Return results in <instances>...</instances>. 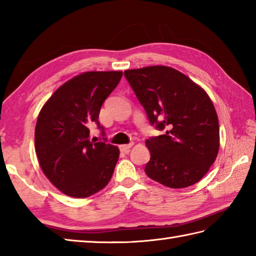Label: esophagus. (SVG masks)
Masks as SVG:
<instances>
[{"instance_id":"34e87169","label":"esophagus","mask_w":256,"mask_h":256,"mask_svg":"<svg viewBox=\"0 0 256 256\" xmlns=\"http://www.w3.org/2000/svg\"><path fill=\"white\" fill-rule=\"evenodd\" d=\"M133 146V144H124V145H120V150H121L122 152H128L130 148H131Z\"/></svg>"}]
</instances>
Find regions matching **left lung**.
Masks as SVG:
<instances>
[{"label":"left lung","instance_id":"left-lung-1","mask_svg":"<svg viewBox=\"0 0 256 256\" xmlns=\"http://www.w3.org/2000/svg\"><path fill=\"white\" fill-rule=\"evenodd\" d=\"M125 78L150 122L165 134L146 140L150 160L145 172L168 188L198 182L220 148L219 120L210 96L186 74L168 66L128 69Z\"/></svg>","mask_w":256,"mask_h":256}]
</instances>
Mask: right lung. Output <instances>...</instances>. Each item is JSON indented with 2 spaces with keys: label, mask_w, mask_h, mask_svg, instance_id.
Segmentation results:
<instances>
[{
  "label": "right lung",
  "mask_w": 256,
  "mask_h": 256,
  "mask_svg": "<svg viewBox=\"0 0 256 256\" xmlns=\"http://www.w3.org/2000/svg\"><path fill=\"white\" fill-rule=\"evenodd\" d=\"M122 72H86L54 92L38 114L35 150L42 172L74 198H86L110 182L118 148L92 143L89 128L99 124L102 103L116 89Z\"/></svg>",
  "instance_id": "right-lung-1"
}]
</instances>
